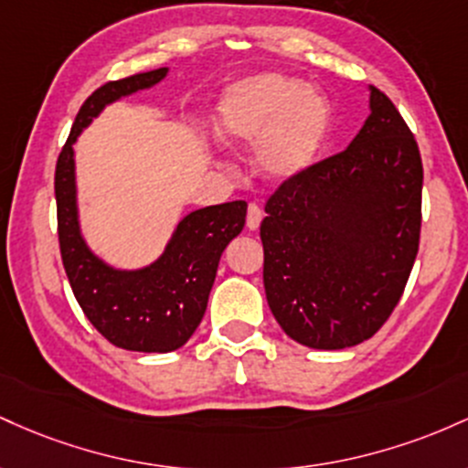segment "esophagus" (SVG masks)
Wrapping results in <instances>:
<instances>
[{
	"label": "esophagus",
	"instance_id": "34e87169",
	"mask_svg": "<svg viewBox=\"0 0 468 468\" xmlns=\"http://www.w3.org/2000/svg\"><path fill=\"white\" fill-rule=\"evenodd\" d=\"M261 220H262L261 206H259V203H250V207H248V229H251V232H254V229H259Z\"/></svg>",
	"mask_w": 468,
	"mask_h": 468
}]
</instances>
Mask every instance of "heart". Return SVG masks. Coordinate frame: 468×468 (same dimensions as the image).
I'll use <instances>...</instances> for the list:
<instances>
[{
    "mask_svg": "<svg viewBox=\"0 0 468 468\" xmlns=\"http://www.w3.org/2000/svg\"><path fill=\"white\" fill-rule=\"evenodd\" d=\"M332 101L320 88L281 72L232 83L214 110V128L232 148L256 144V164L270 181L285 183L316 165L332 133Z\"/></svg>",
    "mask_w": 468,
    "mask_h": 468,
    "instance_id": "heart-1",
    "label": "heart"
}]
</instances>
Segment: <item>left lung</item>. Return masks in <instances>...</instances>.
<instances>
[{
  "mask_svg": "<svg viewBox=\"0 0 468 468\" xmlns=\"http://www.w3.org/2000/svg\"><path fill=\"white\" fill-rule=\"evenodd\" d=\"M420 207L416 139L369 86V117L349 148L282 183L265 206L262 282L282 332L312 349L371 338L411 274Z\"/></svg>",
  "mask_w": 468,
  "mask_h": 468,
  "instance_id": "1",
  "label": "left lung"
}]
</instances>
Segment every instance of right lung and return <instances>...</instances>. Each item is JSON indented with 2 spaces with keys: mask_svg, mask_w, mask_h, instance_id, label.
I'll return each instance as SVG.
<instances>
[{
  "mask_svg": "<svg viewBox=\"0 0 468 468\" xmlns=\"http://www.w3.org/2000/svg\"><path fill=\"white\" fill-rule=\"evenodd\" d=\"M167 72L170 68H156L94 90L79 110L55 170L61 261L79 307L103 338L144 354H167L192 338L206 314L220 254L240 234L248 214L245 201L194 209L175 225L164 251L134 270L110 265L88 245L77 197L79 134L108 106L150 90Z\"/></svg>",
  "mask_w": 468,
  "mask_h": 468,
  "instance_id": "right-lung-1",
  "label": "right lung"
}]
</instances>
